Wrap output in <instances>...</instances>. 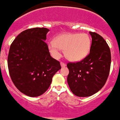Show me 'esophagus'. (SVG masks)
<instances>
[{"label":"esophagus","instance_id":"34e87169","mask_svg":"<svg viewBox=\"0 0 120 120\" xmlns=\"http://www.w3.org/2000/svg\"><path fill=\"white\" fill-rule=\"evenodd\" d=\"M60 65H61V67H66V64L64 63H63V62H61L60 63Z\"/></svg>","mask_w":120,"mask_h":120}]
</instances>
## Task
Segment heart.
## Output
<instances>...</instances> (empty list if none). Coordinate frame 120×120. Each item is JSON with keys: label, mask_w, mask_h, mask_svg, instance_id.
Listing matches in <instances>:
<instances>
[{"label": "heart", "mask_w": 120, "mask_h": 120, "mask_svg": "<svg viewBox=\"0 0 120 120\" xmlns=\"http://www.w3.org/2000/svg\"><path fill=\"white\" fill-rule=\"evenodd\" d=\"M91 40L87 34L65 33L55 38L54 41L49 42L48 48L53 57L60 56V50H64L65 57L72 62L80 61L90 52Z\"/></svg>", "instance_id": "b5f03b06"}]
</instances>
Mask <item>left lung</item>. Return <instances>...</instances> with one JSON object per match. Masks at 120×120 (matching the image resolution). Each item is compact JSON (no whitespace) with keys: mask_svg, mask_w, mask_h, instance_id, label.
<instances>
[{"mask_svg":"<svg viewBox=\"0 0 120 120\" xmlns=\"http://www.w3.org/2000/svg\"><path fill=\"white\" fill-rule=\"evenodd\" d=\"M89 34L92 37L89 54L80 62L67 64V82L71 92L78 97H89L101 90L110 69L111 53L107 43L97 33Z\"/></svg>","mask_w":120,"mask_h":120,"instance_id":"left-lung-1","label":"left lung"}]
</instances>
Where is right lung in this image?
<instances>
[{
	"mask_svg": "<svg viewBox=\"0 0 120 120\" xmlns=\"http://www.w3.org/2000/svg\"><path fill=\"white\" fill-rule=\"evenodd\" d=\"M49 30L28 29L11 43L8 55L10 76L16 87L30 97L43 94L52 78L61 69L60 62L50 56L45 41Z\"/></svg>",
	"mask_w": 120,
	"mask_h": 120,
	"instance_id": "1",
	"label": "right lung"
}]
</instances>
